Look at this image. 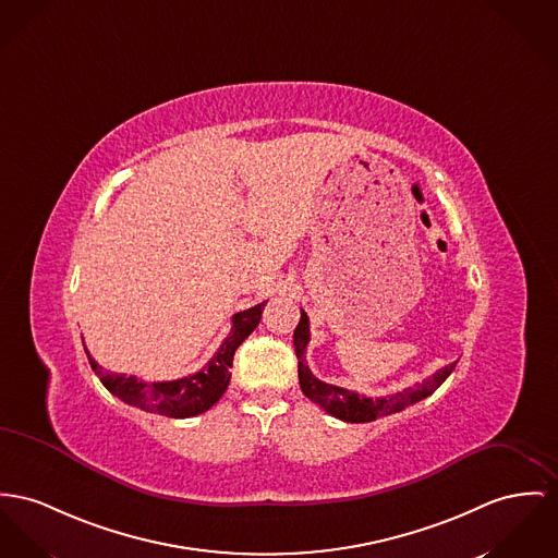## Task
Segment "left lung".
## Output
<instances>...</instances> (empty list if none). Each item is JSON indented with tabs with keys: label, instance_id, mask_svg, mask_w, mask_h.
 Masks as SVG:
<instances>
[{
	"label": "left lung",
	"instance_id": "obj_1",
	"mask_svg": "<svg viewBox=\"0 0 558 558\" xmlns=\"http://www.w3.org/2000/svg\"><path fill=\"white\" fill-rule=\"evenodd\" d=\"M308 340H311L308 317L300 308V322H298L296 330H294L300 389L317 407H322L328 414H332L340 421H347V423H371L378 416L400 412L410 404H416V402L425 400L427 396H432L445 383L448 374L454 371V366H457V364H448L445 368L434 372L423 383L409 387L404 391H398V393H391V396H385V398H366V396H360L355 391H349V389H342V387H336V385H328L308 371L306 360H304V351H306Z\"/></svg>",
	"mask_w": 558,
	"mask_h": 558
}]
</instances>
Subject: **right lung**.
Returning <instances> with one entry per match:
<instances>
[{
    "instance_id": "1",
    "label": "right lung",
    "mask_w": 558,
    "mask_h": 558,
    "mask_svg": "<svg viewBox=\"0 0 558 558\" xmlns=\"http://www.w3.org/2000/svg\"><path fill=\"white\" fill-rule=\"evenodd\" d=\"M264 304L260 302L247 311H241L232 317V330L223 338L216 355L203 366V371L190 374L178 380H162V383H144L137 376L116 374L99 366L93 355L86 351L88 364L93 372L99 376L104 387L120 398L122 402L137 407V409L156 412L171 418H187L211 409L226 391L230 383V368L232 357L239 344L256 330L260 324Z\"/></svg>"
}]
</instances>
